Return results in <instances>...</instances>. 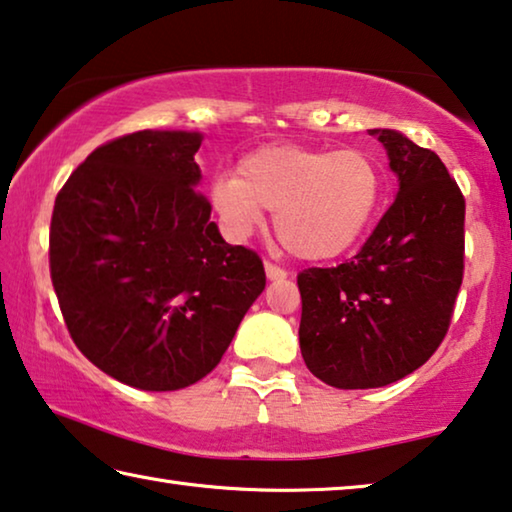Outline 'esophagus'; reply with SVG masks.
<instances>
[{"label": "esophagus", "mask_w": 512, "mask_h": 512, "mask_svg": "<svg viewBox=\"0 0 512 512\" xmlns=\"http://www.w3.org/2000/svg\"><path fill=\"white\" fill-rule=\"evenodd\" d=\"M265 274H267V279H270V281H281V279L288 277V272L283 270V267L274 265L270 261H265Z\"/></svg>", "instance_id": "34e87169"}]
</instances>
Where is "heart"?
Here are the masks:
<instances>
[{
    "label": "heart",
    "mask_w": 512,
    "mask_h": 512,
    "mask_svg": "<svg viewBox=\"0 0 512 512\" xmlns=\"http://www.w3.org/2000/svg\"><path fill=\"white\" fill-rule=\"evenodd\" d=\"M212 203L233 238L274 210L279 240L304 261H329L364 238L382 201V171L359 148L270 144L242 157L238 176L212 183Z\"/></svg>",
    "instance_id": "obj_1"
}]
</instances>
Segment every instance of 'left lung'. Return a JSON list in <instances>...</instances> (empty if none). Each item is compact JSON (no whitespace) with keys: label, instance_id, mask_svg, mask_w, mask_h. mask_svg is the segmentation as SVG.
Masks as SVG:
<instances>
[{"label":"left lung","instance_id":"8db88e82","mask_svg":"<svg viewBox=\"0 0 512 512\" xmlns=\"http://www.w3.org/2000/svg\"><path fill=\"white\" fill-rule=\"evenodd\" d=\"M400 180L359 254L297 274L300 348L336 389H375L426 364L444 341L465 272V196L439 157L396 130H371Z\"/></svg>","mask_w":512,"mask_h":512}]
</instances>
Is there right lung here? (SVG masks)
<instances>
[{
	"label": "right lung",
	"instance_id": "obj_1",
	"mask_svg": "<svg viewBox=\"0 0 512 512\" xmlns=\"http://www.w3.org/2000/svg\"><path fill=\"white\" fill-rule=\"evenodd\" d=\"M201 139L141 130L107 141L54 201L50 277L70 338L144 391L206 377L265 288L261 258L224 242L194 187Z\"/></svg>",
	"mask_w": 512,
	"mask_h": 512
}]
</instances>
